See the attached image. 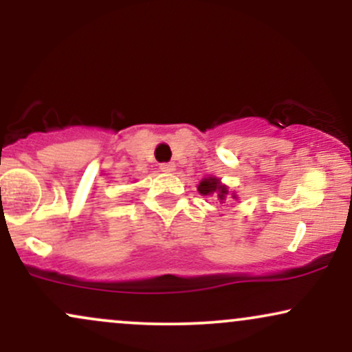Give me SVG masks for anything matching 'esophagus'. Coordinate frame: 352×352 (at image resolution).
Wrapping results in <instances>:
<instances>
[{"mask_svg":"<svg viewBox=\"0 0 352 352\" xmlns=\"http://www.w3.org/2000/svg\"><path fill=\"white\" fill-rule=\"evenodd\" d=\"M159 168H160V170H162V172L170 173V172L175 170V164H173V162H164V164L159 165Z\"/></svg>","mask_w":352,"mask_h":352,"instance_id":"obj_1","label":"esophagus"}]
</instances>
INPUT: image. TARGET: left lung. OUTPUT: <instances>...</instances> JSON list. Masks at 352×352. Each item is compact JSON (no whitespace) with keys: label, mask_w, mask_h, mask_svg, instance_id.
I'll return each mask as SVG.
<instances>
[{"label":"left lung","mask_w":352,"mask_h":352,"mask_svg":"<svg viewBox=\"0 0 352 352\" xmlns=\"http://www.w3.org/2000/svg\"><path fill=\"white\" fill-rule=\"evenodd\" d=\"M199 192L201 195H212L215 193L217 199L220 200V204H223L228 197V190L225 185L220 184V180L213 179V177H208V179H204L199 185Z\"/></svg>","instance_id":"8db88e82"}]
</instances>
